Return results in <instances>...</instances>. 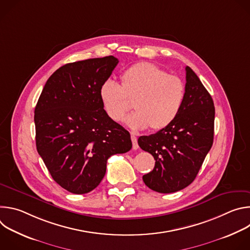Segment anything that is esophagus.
<instances>
[{
	"label": "esophagus",
	"mask_w": 250,
	"mask_h": 250,
	"mask_svg": "<svg viewBox=\"0 0 250 250\" xmlns=\"http://www.w3.org/2000/svg\"><path fill=\"white\" fill-rule=\"evenodd\" d=\"M131 141H132V148L136 150L138 148V144H137V138L134 134H131Z\"/></svg>",
	"instance_id": "obj_1"
}]
</instances>
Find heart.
Returning a JSON list of instances; mask_svg holds the SVG:
<instances>
[{"instance_id":"obj_1","label":"heart","mask_w":250,"mask_h":250,"mask_svg":"<svg viewBox=\"0 0 250 250\" xmlns=\"http://www.w3.org/2000/svg\"><path fill=\"white\" fill-rule=\"evenodd\" d=\"M122 86L112 79L104 80L99 88V97L104 113L112 121L121 122L131 108L125 124L133 129L159 130L168 126L179 115L185 100L184 82L169 75L160 67L141 62L125 70Z\"/></svg>"}]
</instances>
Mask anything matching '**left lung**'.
Segmentation results:
<instances>
[{"label": "left lung", "mask_w": 250, "mask_h": 250, "mask_svg": "<svg viewBox=\"0 0 250 250\" xmlns=\"http://www.w3.org/2000/svg\"><path fill=\"white\" fill-rule=\"evenodd\" d=\"M213 123V101L187 66L185 100L179 115L168 126L137 140L139 147L155 159L153 170L142 177L145 184L164 194L189 186L212 146Z\"/></svg>", "instance_id": "1"}]
</instances>
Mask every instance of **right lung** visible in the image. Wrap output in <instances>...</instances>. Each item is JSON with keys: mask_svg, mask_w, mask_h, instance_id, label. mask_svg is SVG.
Returning a JSON list of instances; mask_svg holds the SVG:
<instances>
[{"mask_svg": "<svg viewBox=\"0 0 250 250\" xmlns=\"http://www.w3.org/2000/svg\"><path fill=\"white\" fill-rule=\"evenodd\" d=\"M118 63L111 55L63 65L48 78L35 106L38 152L53 180L70 193L94 190L109 157L132 146L129 132L106 116L99 97Z\"/></svg>", "mask_w": 250, "mask_h": 250, "instance_id": "right-lung-1", "label": "right lung"}]
</instances>
